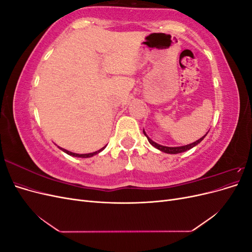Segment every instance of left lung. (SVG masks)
I'll list each match as a JSON object with an SVG mask.
<instances>
[{
    "mask_svg": "<svg viewBox=\"0 0 252 252\" xmlns=\"http://www.w3.org/2000/svg\"><path fill=\"white\" fill-rule=\"evenodd\" d=\"M143 132H144V134H145V135L147 136L146 132H145L144 130H143ZM206 134H207V133H206ZM206 134L203 136V138H201V139L197 140L196 142L191 143V144H189V145H186V146H181V147H166V146H162V145H159V144H157L156 142H154V141H152L151 139H149L148 136H147V139H148V142L152 145V146H155V147H156V148H158V150H161V151H163V152H166V154L175 155V154H181V152L187 151V150H189V149H191L192 147L196 146V145L199 144L201 141H203V139L205 138Z\"/></svg>",
    "mask_w": 252,
    "mask_h": 252,
    "instance_id": "1",
    "label": "left lung"
}]
</instances>
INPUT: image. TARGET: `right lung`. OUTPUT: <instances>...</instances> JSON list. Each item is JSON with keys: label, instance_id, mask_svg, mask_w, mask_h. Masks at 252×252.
<instances>
[{"label": "right lung", "instance_id": "add662e5", "mask_svg": "<svg viewBox=\"0 0 252 252\" xmlns=\"http://www.w3.org/2000/svg\"><path fill=\"white\" fill-rule=\"evenodd\" d=\"M104 148H105V147H103L102 149L97 150V151H95V152H91V154H85V155H79V154H74V152H70V151H68V150H66V149H63V148H61V149H62L64 152H66L67 155L72 156V157H78V158H90V157H93V156H94V155L98 154V152H101V151H102Z\"/></svg>", "mask_w": 252, "mask_h": 252}]
</instances>
